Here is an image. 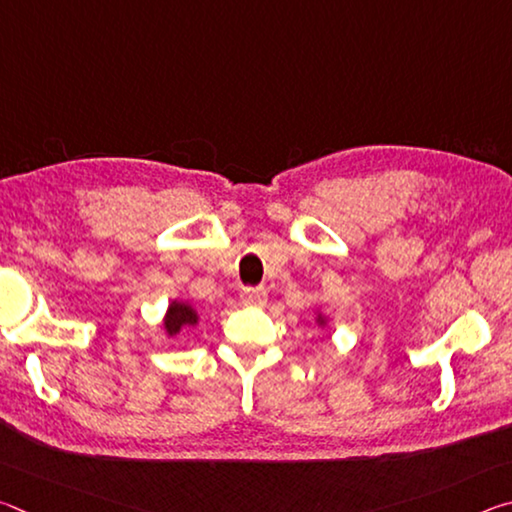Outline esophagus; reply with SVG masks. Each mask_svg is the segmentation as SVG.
Masks as SVG:
<instances>
[{
  "instance_id": "1",
  "label": "esophagus",
  "mask_w": 512,
  "mask_h": 512,
  "mask_svg": "<svg viewBox=\"0 0 512 512\" xmlns=\"http://www.w3.org/2000/svg\"><path fill=\"white\" fill-rule=\"evenodd\" d=\"M241 305H246V307H264L266 305V300H268V293H266V289H244L241 291Z\"/></svg>"
}]
</instances>
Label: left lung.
<instances>
[{
    "mask_svg": "<svg viewBox=\"0 0 512 512\" xmlns=\"http://www.w3.org/2000/svg\"><path fill=\"white\" fill-rule=\"evenodd\" d=\"M318 325H325V316L318 314Z\"/></svg>",
    "mask_w": 512,
    "mask_h": 512,
    "instance_id": "left-lung-1",
    "label": "left lung"
}]
</instances>
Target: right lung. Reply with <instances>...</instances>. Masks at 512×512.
I'll return each instance as SVG.
<instances>
[{
  "mask_svg": "<svg viewBox=\"0 0 512 512\" xmlns=\"http://www.w3.org/2000/svg\"><path fill=\"white\" fill-rule=\"evenodd\" d=\"M198 323L196 309L189 302L173 300L167 314H164V332L169 336H178L185 327H194Z\"/></svg>",
  "mask_w": 512,
  "mask_h": 512,
  "instance_id": "right-lung-1",
  "label": "right lung"
}]
</instances>
